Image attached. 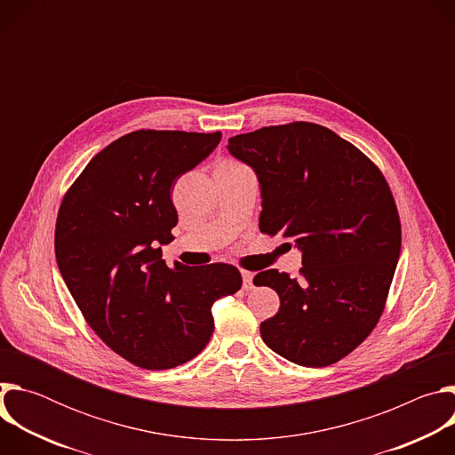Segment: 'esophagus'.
Returning <instances> with one entry per match:
<instances>
[{
	"label": "esophagus",
	"instance_id": "1",
	"mask_svg": "<svg viewBox=\"0 0 455 455\" xmlns=\"http://www.w3.org/2000/svg\"><path fill=\"white\" fill-rule=\"evenodd\" d=\"M241 277H243V288L244 290H251L253 288V274L251 272H248V270H243L241 272Z\"/></svg>",
	"mask_w": 455,
	"mask_h": 455
}]
</instances>
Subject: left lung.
Masks as SVG:
<instances>
[{
    "label": "left lung",
    "mask_w": 455,
    "mask_h": 455,
    "mask_svg": "<svg viewBox=\"0 0 455 455\" xmlns=\"http://www.w3.org/2000/svg\"><path fill=\"white\" fill-rule=\"evenodd\" d=\"M227 149L257 174L259 228L302 251L299 279L253 277L281 299L261 322L265 344L306 367L339 362L374 330L395 277L402 225L391 188L360 149L311 122L235 135Z\"/></svg>",
    "instance_id": "1"
}]
</instances>
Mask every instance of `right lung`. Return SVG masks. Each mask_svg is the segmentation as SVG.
I'll list each match as a JSON object with an SVG mask.
<instances>
[{
  "mask_svg": "<svg viewBox=\"0 0 455 455\" xmlns=\"http://www.w3.org/2000/svg\"><path fill=\"white\" fill-rule=\"evenodd\" d=\"M221 133L140 129L95 155L64 194L55 259L92 330L116 355L162 371L198 356L212 304L241 288L232 265L188 268L162 259L178 214L172 183L204 162Z\"/></svg>",
  "mask_w": 455,
  "mask_h": 455,
  "instance_id": "add662e5",
  "label": "right lung"
}]
</instances>
